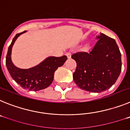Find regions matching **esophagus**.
I'll list each match as a JSON object with an SVG mask.
<instances>
[{
  "instance_id": "obj_1",
  "label": "esophagus",
  "mask_w": 130,
  "mask_h": 130,
  "mask_svg": "<svg viewBox=\"0 0 130 130\" xmlns=\"http://www.w3.org/2000/svg\"><path fill=\"white\" fill-rule=\"evenodd\" d=\"M66 57H67L68 58H71V53H70V52L67 53H66Z\"/></svg>"
}]
</instances>
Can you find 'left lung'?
Here are the masks:
<instances>
[{
	"label": "left lung",
	"mask_w": 130,
	"mask_h": 130,
	"mask_svg": "<svg viewBox=\"0 0 130 130\" xmlns=\"http://www.w3.org/2000/svg\"><path fill=\"white\" fill-rule=\"evenodd\" d=\"M89 53L78 52L72 58L77 63L73 74L75 84L90 92L105 91L117 80L122 68L121 53L114 39L101 33Z\"/></svg>",
	"instance_id": "obj_1"
}]
</instances>
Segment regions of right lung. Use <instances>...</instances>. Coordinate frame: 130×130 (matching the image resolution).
Wrapping results in <instances>:
<instances>
[{
  "label": "right lung",
  "mask_w": 130,
  "mask_h": 130,
  "mask_svg": "<svg viewBox=\"0 0 130 130\" xmlns=\"http://www.w3.org/2000/svg\"><path fill=\"white\" fill-rule=\"evenodd\" d=\"M25 32L17 34L12 40L7 53L6 65L12 79L21 87L26 90L38 91L47 88L52 83L55 72L64 64L67 57L64 55L60 57H47L38 65L29 69L16 67L11 61V49L17 38Z\"/></svg>",
  "instance_id": "obj_1"
}]
</instances>
